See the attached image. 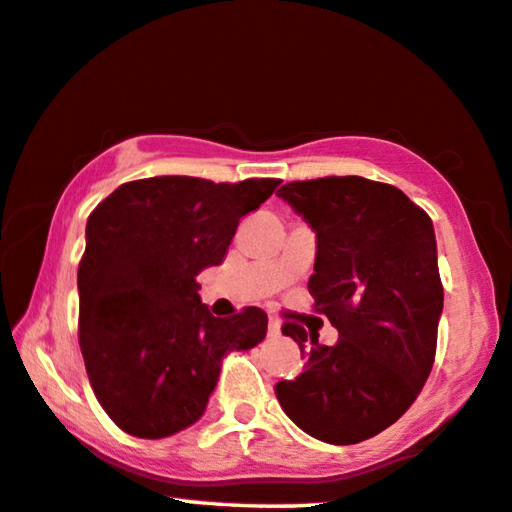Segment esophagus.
Instances as JSON below:
<instances>
[{"instance_id":"esophagus-1","label":"esophagus","mask_w":512,"mask_h":512,"mask_svg":"<svg viewBox=\"0 0 512 512\" xmlns=\"http://www.w3.org/2000/svg\"><path fill=\"white\" fill-rule=\"evenodd\" d=\"M280 319L278 316H269V337H278L280 335Z\"/></svg>"}]
</instances>
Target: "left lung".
I'll return each instance as SVG.
<instances>
[{
  "mask_svg": "<svg viewBox=\"0 0 512 512\" xmlns=\"http://www.w3.org/2000/svg\"><path fill=\"white\" fill-rule=\"evenodd\" d=\"M278 196L314 227L307 289L339 339L319 344L287 321L282 335L311 351L275 396L316 440L358 444L392 426L433 369L444 300L433 221L401 189L358 175L289 182Z\"/></svg>",
  "mask_w": 512,
  "mask_h": 512,
  "instance_id": "8db88e82",
  "label": "left lung"
}]
</instances>
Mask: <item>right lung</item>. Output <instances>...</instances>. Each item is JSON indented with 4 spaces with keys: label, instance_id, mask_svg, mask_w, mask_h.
<instances>
[{
    "label": "right lung",
    "instance_id": "add662e5",
    "mask_svg": "<svg viewBox=\"0 0 512 512\" xmlns=\"http://www.w3.org/2000/svg\"><path fill=\"white\" fill-rule=\"evenodd\" d=\"M280 180L212 182L164 175L120 184L86 223L77 271L79 348L104 412L159 440L202 417L227 351L266 337L259 307L218 319L196 275L223 262L241 216Z\"/></svg>",
    "mask_w": 512,
    "mask_h": 512
}]
</instances>
